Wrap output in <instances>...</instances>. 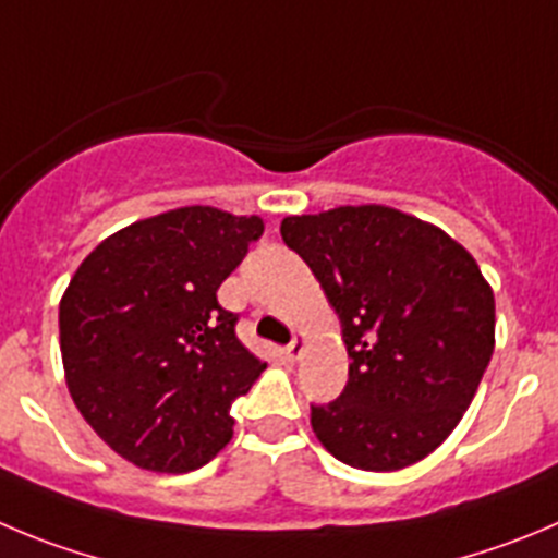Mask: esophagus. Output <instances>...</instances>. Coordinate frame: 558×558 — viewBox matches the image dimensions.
<instances>
[{
  "instance_id": "1",
  "label": "esophagus",
  "mask_w": 558,
  "mask_h": 558,
  "mask_svg": "<svg viewBox=\"0 0 558 558\" xmlns=\"http://www.w3.org/2000/svg\"><path fill=\"white\" fill-rule=\"evenodd\" d=\"M305 347H308V338H305L303 332H296L294 341L286 347V357H289V361H300V357H303V352H305Z\"/></svg>"
}]
</instances>
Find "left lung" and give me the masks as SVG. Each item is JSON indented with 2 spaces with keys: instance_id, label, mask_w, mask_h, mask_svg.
Returning <instances> with one entry per match:
<instances>
[{
  "instance_id": "obj_1",
  "label": "left lung",
  "mask_w": 558,
  "mask_h": 558,
  "mask_svg": "<svg viewBox=\"0 0 558 558\" xmlns=\"http://www.w3.org/2000/svg\"><path fill=\"white\" fill-rule=\"evenodd\" d=\"M280 236L341 322L350 379L311 426L336 460L399 471L444 444L496 347V296L444 228L383 203L291 215Z\"/></svg>"
}]
</instances>
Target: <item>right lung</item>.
I'll list each match as a JSON object with an SVG mask.
<instances>
[{"label":"right lung","instance_id":"right-lung-1","mask_svg":"<svg viewBox=\"0 0 558 558\" xmlns=\"http://www.w3.org/2000/svg\"><path fill=\"white\" fill-rule=\"evenodd\" d=\"M264 233L258 215L181 206L104 239L60 300L74 404L132 465L186 473L233 435L228 408L267 368L217 289Z\"/></svg>","mask_w":558,"mask_h":558}]
</instances>
